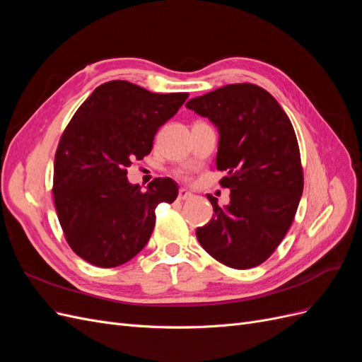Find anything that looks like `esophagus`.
I'll return each instance as SVG.
<instances>
[{
  "mask_svg": "<svg viewBox=\"0 0 362 362\" xmlns=\"http://www.w3.org/2000/svg\"><path fill=\"white\" fill-rule=\"evenodd\" d=\"M189 198H192V193L190 192H187L185 189H181L178 192V199L180 201H185V199H189Z\"/></svg>",
  "mask_w": 362,
  "mask_h": 362,
  "instance_id": "esophagus-1",
  "label": "esophagus"
}]
</instances>
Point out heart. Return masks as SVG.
I'll return each mask as SVG.
<instances>
[{
	"label": "heart",
	"instance_id": "b5f03b06",
	"mask_svg": "<svg viewBox=\"0 0 362 362\" xmlns=\"http://www.w3.org/2000/svg\"><path fill=\"white\" fill-rule=\"evenodd\" d=\"M180 178H182V180H185L187 177H185V173H182V172H180Z\"/></svg>",
	"mask_w": 362,
	"mask_h": 362
}]
</instances>
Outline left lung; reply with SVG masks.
I'll return each mask as SVG.
<instances>
[{
    "label": "left lung",
    "mask_w": 362,
    "mask_h": 362,
    "mask_svg": "<svg viewBox=\"0 0 362 362\" xmlns=\"http://www.w3.org/2000/svg\"><path fill=\"white\" fill-rule=\"evenodd\" d=\"M185 107L218 128L216 164L226 170L229 204L213 205V218L196 229L201 246L233 269L264 262L286 237L303 192L298 137L288 116L267 90L228 84L193 98Z\"/></svg>",
    "instance_id": "left-lung-1"
}]
</instances>
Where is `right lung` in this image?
Returning a JSON list of instances; mask_svg holds the SVG:
<instances>
[{"instance_id": "1", "label": "right lung", "mask_w": 362, "mask_h": 362, "mask_svg": "<svg viewBox=\"0 0 362 362\" xmlns=\"http://www.w3.org/2000/svg\"><path fill=\"white\" fill-rule=\"evenodd\" d=\"M187 98L113 80L96 87L64 128L52 198L64 238L84 261L103 269L129 261L148 243L158 204L177 199L170 178H156L141 192L128 182L127 168L149 154L158 128Z\"/></svg>"}]
</instances>
